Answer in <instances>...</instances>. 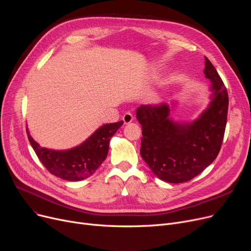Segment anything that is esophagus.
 I'll return each mask as SVG.
<instances>
[{
	"label": "esophagus",
	"instance_id": "esophagus-1",
	"mask_svg": "<svg viewBox=\"0 0 251 251\" xmlns=\"http://www.w3.org/2000/svg\"><path fill=\"white\" fill-rule=\"evenodd\" d=\"M123 121H124V124H129L130 122H132L133 121V115L131 114V113L124 114Z\"/></svg>",
	"mask_w": 251,
	"mask_h": 251
}]
</instances>
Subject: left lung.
I'll return each mask as SVG.
<instances>
[{"label":"left lung","mask_w":251,"mask_h":251,"mask_svg":"<svg viewBox=\"0 0 251 251\" xmlns=\"http://www.w3.org/2000/svg\"><path fill=\"white\" fill-rule=\"evenodd\" d=\"M205 78L213 99L201 117L189 124L174 123L167 104L143 105L136 111L142 128L140 154L153 174L169 183L187 182L214 162L227 124L229 98L214 65L204 57Z\"/></svg>","instance_id":"8db88e82"}]
</instances>
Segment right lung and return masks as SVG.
<instances>
[{
    "instance_id": "add662e5",
    "label": "right lung",
    "mask_w": 251,
    "mask_h": 251,
    "mask_svg": "<svg viewBox=\"0 0 251 251\" xmlns=\"http://www.w3.org/2000/svg\"><path fill=\"white\" fill-rule=\"evenodd\" d=\"M123 121L105 124L99 128L80 146L68 151H51L39 147L30 136L28 140L37 157L52 175L68 181H80L90 177L107 157L111 137Z\"/></svg>"
}]
</instances>
